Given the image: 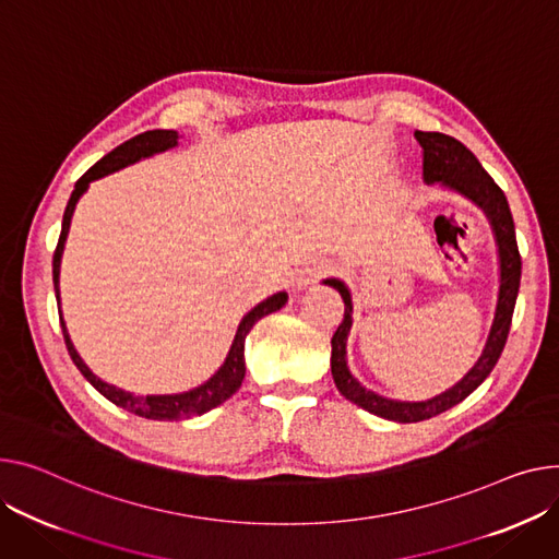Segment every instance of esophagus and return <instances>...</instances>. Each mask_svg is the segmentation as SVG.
I'll return each mask as SVG.
<instances>
[{
	"instance_id": "obj_1",
	"label": "esophagus",
	"mask_w": 559,
	"mask_h": 559,
	"mask_svg": "<svg viewBox=\"0 0 559 559\" xmlns=\"http://www.w3.org/2000/svg\"><path fill=\"white\" fill-rule=\"evenodd\" d=\"M328 265L325 263H312V265H306L299 274H296V285H310V283H317L321 276L328 274Z\"/></svg>"
}]
</instances>
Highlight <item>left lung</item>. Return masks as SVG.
I'll use <instances>...</instances> for the list:
<instances>
[{"label": "left lung", "instance_id": "1", "mask_svg": "<svg viewBox=\"0 0 559 559\" xmlns=\"http://www.w3.org/2000/svg\"><path fill=\"white\" fill-rule=\"evenodd\" d=\"M416 139L420 141L423 151H425V162H423V175L427 183L440 181L448 189H454L476 202L483 211L488 213L492 229L497 236L499 245V263H501V287H499V301H497V312H495V323L490 330V337L486 348H483V355L478 361L472 366L469 373L454 384L450 391H444L431 400L425 402H397L382 397L373 391L364 389L353 376L346 366V340H348V330L353 323V304H350V292L348 287L337 281V278H328L325 285H332L334 289H340L342 299H344V321L340 323L337 332L332 334V378L334 384H337L340 393L350 400L353 404L366 408L368 414H376L386 420L395 423H420L427 418H433L442 412H448L454 404L463 402L483 380H486L495 364L499 361L510 323H512V312L516 304V292H519V281H522V255H519L516 247V236H514V222L512 213L506 200V193L499 189V183L486 173V168L480 166V162L474 157L467 145H463L459 139L442 134V132H416Z\"/></svg>", "mask_w": 559, "mask_h": 559}]
</instances>
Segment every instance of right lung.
I'll use <instances>...</instances> for the list:
<instances>
[{
  "instance_id": "right-lung-1",
  "label": "right lung",
  "mask_w": 559,
  "mask_h": 559,
  "mask_svg": "<svg viewBox=\"0 0 559 559\" xmlns=\"http://www.w3.org/2000/svg\"><path fill=\"white\" fill-rule=\"evenodd\" d=\"M173 145H177V132H173V130H147V132L136 134L130 141L121 143L111 153H107L100 162H96L76 181V189H73L71 198L67 202L64 215H62V231H60V238H58V247L53 251V287H56L58 304H60V289H58L60 258H62L67 231H69V225H71L73 209H76L79 198L87 191L90 181H94L98 177H105L109 173H115V170H119V168H123L128 164H134L141 157H151L155 153H164V151H168V147H173ZM285 301H287V294L278 292V294L270 296V299H265L263 304H258L240 321L238 332H236V340L231 344V350H229L225 364L219 366L217 373L209 382H204L202 386H198L193 391H186V393H177V395H145L143 397V395H132L128 391H121L117 386H111V384L98 380L92 373V370L85 366V361L81 359L76 348H73L62 319H60V325H62V337H64V344H67V350H69L73 364H76V368L85 376V380L100 395H105L109 402H115L117 406L126 408V412H130L134 416H141V418H147V420H186V418L202 416V414L211 412V408H215L217 404L229 400L240 389V384L245 380V337L249 334V330L255 325L258 319H263V317L281 310L285 306Z\"/></svg>"
}]
</instances>
